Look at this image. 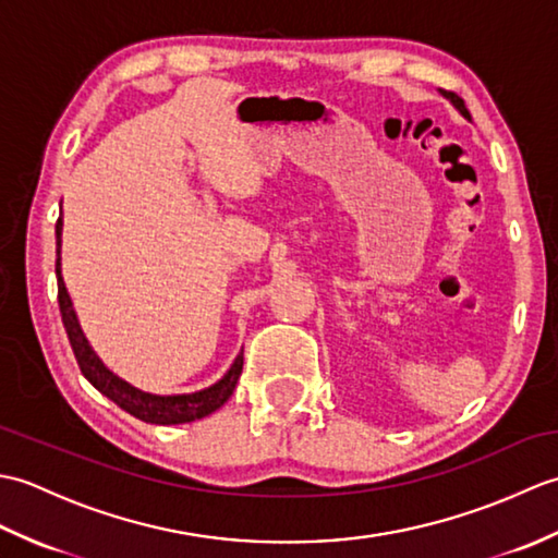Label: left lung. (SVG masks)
<instances>
[{"instance_id": "left-lung-1", "label": "left lung", "mask_w": 558, "mask_h": 558, "mask_svg": "<svg viewBox=\"0 0 558 558\" xmlns=\"http://www.w3.org/2000/svg\"><path fill=\"white\" fill-rule=\"evenodd\" d=\"M444 96H446V98H450V102L456 105V108L460 110V114H462V117H470V112H468V108H465V102H462V98H458L456 93H448V90H444Z\"/></svg>"}]
</instances>
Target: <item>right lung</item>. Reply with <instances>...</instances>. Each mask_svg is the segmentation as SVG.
<instances>
[{"mask_svg": "<svg viewBox=\"0 0 558 558\" xmlns=\"http://www.w3.org/2000/svg\"><path fill=\"white\" fill-rule=\"evenodd\" d=\"M57 300H59V314H62V324L66 328V336L71 342V350H74V357L81 366V374L88 378V381L96 386L102 396H108L112 402H117L122 410L129 414H134L141 422H150V424H184V422H194V420H204L210 412H216L222 408L225 402L230 400L232 390L240 381L242 374V364H244V352L236 354V360L228 369L220 381L213 386L196 390V393H182V396H153L144 393V390L134 388L132 384L122 381L120 376H114L108 366L100 362V357L93 348L88 345L86 336L78 326V318L74 306H71V298L64 288V278H62V218L57 220Z\"/></svg>", "mask_w": 558, "mask_h": 558, "instance_id": "1", "label": "right lung"}]
</instances>
